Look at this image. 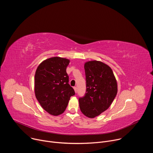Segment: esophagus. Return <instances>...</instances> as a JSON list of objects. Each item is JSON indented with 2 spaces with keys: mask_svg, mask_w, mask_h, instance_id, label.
Here are the masks:
<instances>
[{
  "mask_svg": "<svg viewBox=\"0 0 153 153\" xmlns=\"http://www.w3.org/2000/svg\"><path fill=\"white\" fill-rule=\"evenodd\" d=\"M74 90L75 92H76V93H77V87H76V86H74Z\"/></svg>",
  "mask_w": 153,
  "mask_h": 153,
  "instance_id": "34e87169",
  "label": "esophagus"
}]
</instances>
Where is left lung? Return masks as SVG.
I'll return each mask as SVG.
<instances>
[{
  "instance_id": "8db88e82",
  "label": "left lung",
  "mask_w": 153,
  "mask_h": 153,
  "mask_svg": "<svg viewBox=\"0 0 153 153\" xmlns=\"http://www.w3.org/2000/svg\"><path fill=\"white\" fill-rule=\"evenodd\" d=\"M86 93L79 98L82 113L94 118L110 107L117 93V85L111 68L99 61L86 62Z\"/></svg>"
}]
</instances>
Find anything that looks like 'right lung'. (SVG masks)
Here are the masks:
<instances>
[{"mask_svg": "<svg viewBox=\"0 0 153 153\" xmlns=\"http://www.w3.org/2000/svg\"><path fill=\"white\" fill-rule=\"evenodd\" d=\"M68 59L54 57L42 62L34 76L36 99L49 114L58 116L66 109L71 96L75 94L70 85L67 67Z\"/></svg>", "mask_w": 153, "mask_h": 153, "instance_id": "1", "label": "right lung"}]
</instances>
